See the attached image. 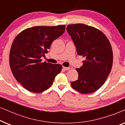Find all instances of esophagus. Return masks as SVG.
<instances>
[{"label": "esophagus", "instance_id": "esophagus-1", "mask_svg": "<svg viewBox=\"0 0 125 125\" xmlns=\"http://www.w3.org/2000/svg\"><path fill=\"white\" fill-rule=\"evenodd\" d=\"M62 69H64V71H67V70H69L70 69V68H69V67H65V66H64Z\"/></svg>", "mask_w": 125, "mask_h": 125}]
</instances>
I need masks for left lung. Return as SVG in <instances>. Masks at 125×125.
I'll list each match as a JSON object with an SVG mask.
<instances>
[{
	"mask_svg": "<svg viewBox=\"0 0 125 125\" xmlns=\"http://www.w3.org/2000/svg\"><path fill=\"white\" fill-rule=\"evenodd\" d=\"M66 30L77 54L85 59L83 66L76 69L78 78L71 86L82 94L94 92L104 85L112 69L113 56L110 42L100 30L84 24H69Z\"/></svg>",
	"mask_w": 125,
	"mask_h": 125,
	"instance_id": "1",
	"label": "left lung"
}]
</instances>
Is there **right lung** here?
Here are the masks:
<instances>
[{
    "label": "right lung",
    "instance_id": "add662e5",
    "mask_svg": "<svg viewBox=\"0 0 125 125\" xmlns=\"http://www.w3.org/2000/svg\"><path fill=\"white\" fill-rule=\"evenodd\" d=\"M65 25L36 26L20 32L13 41L10 65L18 83L28 91L40 93L52 86L62 66L42 62L52 42L64 33Z\"/></svg>",
    "mask_w": 125,
    "mask_h": 125
}]
</instances>
